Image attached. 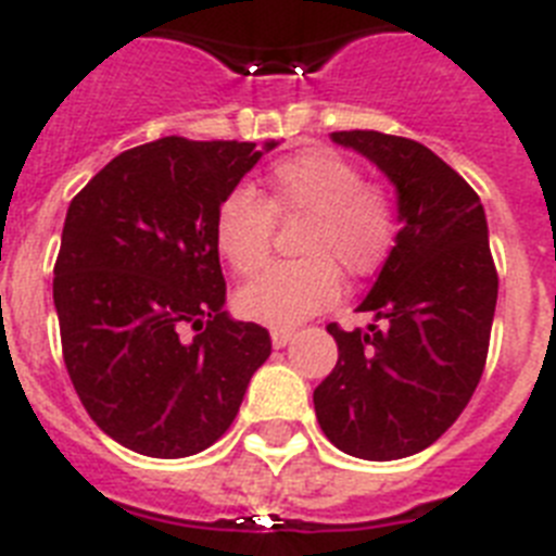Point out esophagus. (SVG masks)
Returning a JSON list of instances; mask_svg holds the SVG:
<instances>
[{"label":"esophagus","mask_w":556,"mask_h":556,"mask_svg":"<svg viewBox=\"0 0 556 556\" xmlns=\"http://www.w3.org/2000/svg\"><path fill=\"white\" fill-rule=\"evenodd\" d=\"M293 341V330H282V327H274L271 330V344L277 346V350H282V346H288Z\"/></svg>","instance_id":"esophagus-1"}]
</instances>
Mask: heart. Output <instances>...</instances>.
I'll return each mask as SVG.
<instances>
[{"mask_svg":"<svg viewBox=\"0 0 556 556\" xmlns=\"http://www.w3.org/2000/svg\"><path fill=\"white\" fill-rule=\"evenodd\" d=\"M268 201L249 187H238L215 212V245L238 274L260 271L268 260L274 212L282 218H311L299 243V263L265 268L243 285L235 307L249 321L268 327H296L338 299L346 277H366L392 251L397 215L392 201L364 181V173L332 151H302L277 162L268 173Z\"/></svg>","mask_w":556,"mask_h":556,"instance_id":"b5f03b06","label":"heart"}]
</instances>
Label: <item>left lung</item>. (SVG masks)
<instances>
[{
    "label": "left lung",
    "mask_w": 556,
    "mask_h": 556,
    "mask_svg": "<svg viewBox=\"0 0 556 556\" xmlns=\"http://www.w3.org/2000/svg\"><path fill=\"white\" fill-rule=\"evenodd\" d=\"M330 137L392 181L400 231L358 305L378 325L327 327L338 364L316 386L313 405L338 451L392 462L433 445L470 403L484 371L498 274L484 206L451 164L392 134Z\"/></svg>",
    "instance_id": "obj_1"
}]
</instances>
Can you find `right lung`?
Segmentation results:
<instances>
[{
  "label": "right lung",
  "mask_w": 556,
  "mask_h": 556,
  "mask_svg": "<svg viewBox=\"0 0 556 556\" xmlns=\"http://www.w3.org/2000/svg\"><path fill=\"white\" fill-rule=\"evenodd\" d=\"M271 148L164 137L72 198L52 279L64 364L89 417L128 451H206L271 355L265 327L224 311L215 245L220 201Z\"/></svg>",
  "instance_id": "add662e5"
}]
</instances>
